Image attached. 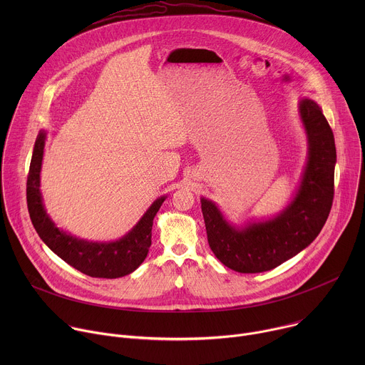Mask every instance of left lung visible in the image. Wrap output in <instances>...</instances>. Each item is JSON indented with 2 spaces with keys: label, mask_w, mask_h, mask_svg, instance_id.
<instances>
[{
  "label": "left lung",
  "mask_w": 365,
  "mask_h": 365,
  "mask_svg": "<svg viewBox=\"0 0 365 365\" xmlns=\"http://www.w3.org/2000/svg\"><path fill=\"white\" fill-rule=\"evenodd\" d=\"M307 140V162L296 193L267 220L234 225L218 205L200 197L207 242L215 257L238 273L269 272L304 250L324 228L334 200L336 148L334 133L314 99L297 103Z\"/></svg>",
  "instance_id": "1"
}]
</instances>
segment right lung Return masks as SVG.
I'll use <instances>...</instances> for the list:
<instances>
[{
	"label": "right lung",
	"mask_w": 365,
	"mask_h": 365,
	"mask_svg": "<svg viewBox=\"0 0 365 365\" xmlns=\"http://www.w3.org/2000/svg\"><path fill=\"white\" fill-rule=\"evenodd\" d=\"M46 131L40 130L31 155L27 178V206L30 220L41 241L73 269L91 277L117 279L133 273L144 262L151 245V228L166 195L155 199L140 221L121 238L110 242L88 241L75 237L51 221L43 205L40 170L44 154Z\"/></svg>",
	"instance_id": "right-lung-1"
}]
</instances>
